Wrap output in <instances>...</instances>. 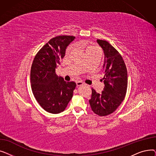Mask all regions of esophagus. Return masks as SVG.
<instances>
[{
    "mask_svg": "<svg viewBox=\"0 0 156 156\" xmlns=\"http://www.w3.org/2000/svg\"><path fill=\"white\" fill-rule=\"evenodd\" d=\"M84 85V83L82 82L81 81H76V85L77 87H80V86H81V85Z\"/></svg>",
    "mask_w": 156,
    "mask_h": 156,
    "instance_id": "1",
    "label": "esophagus"
}]
</instances>
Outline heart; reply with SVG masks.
I'll return each mask as SVG.
<instances>
[{"label":"heart","instance_id":"1","mask_svg":"<svg viewBox=\"0 0 156 156\" xmlns=\"http://www.w3.org/2000/svg\"><path fill=\"white\" fill-rule=\"evenodd\" d=\"M71 47H69L68 48V50H67V52H69V51L71 50ZM94 48H97L95 47H94V46H93V45H89V46H88V47H87V48H86V51H87V52H88V51H92V50H93V49H94Z\"/></svg>","mask_w":156,"mask_h":156}]
</instances>
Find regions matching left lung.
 <instances>
[{
	"mask_svg": "<svg viewBox=\"0 0 156 156\" xmlns=\"http://www.w3.org/2000/svg\"><path fill=\"white\" fill-rule=\"evenodd\" d=\"M103 49L104 88L101 94L92 88L89 100L92 110L100 116H108L115 111L124 100L128 85L127 69L122 57L108 42L97 40Z\"/></svg>",
	"mask_w": 156,
	"mask_h": 156,
	"instance_id": "8db88e82",
	"label": "left lung"
}]
</instances>
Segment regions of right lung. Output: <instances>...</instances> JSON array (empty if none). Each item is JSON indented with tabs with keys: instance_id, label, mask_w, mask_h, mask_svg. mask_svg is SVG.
I'll use <instances>...</instances> for the list:
<instances>
[{
	"instance_id": "obj_1",
	"label": "right lung",
	"mask_w": 156,
	"mask_h": 156,
	"mask_svg": "<svg viewBox=\"0 0 156 156\" xmlns=\"http://www.w3.org/2000/svg\"><path fill=\"white\" fill-rule=\"evenodd\" d=\"M75 37L62 35L51 39L35 55L31 65L30 81L37 101L47 112L57 114L64 111L73 97L76 84L67 82L55 73L66 54L67 47Z\"/></svg>"
}]
</instances>
